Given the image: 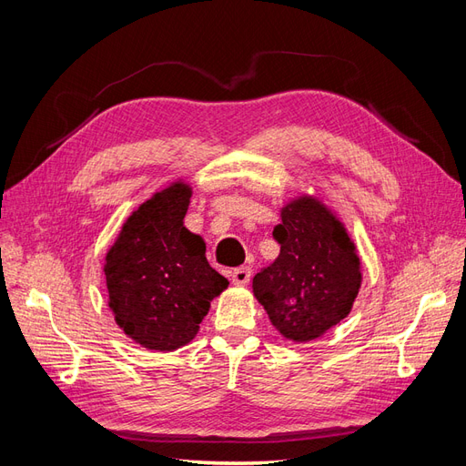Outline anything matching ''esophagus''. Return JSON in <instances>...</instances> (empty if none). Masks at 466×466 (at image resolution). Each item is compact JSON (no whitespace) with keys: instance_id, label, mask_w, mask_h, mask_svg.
<instances>
[{"instance_id":"1","label":"esophagus","mask_w":466,"mask_h":466,"mask_svg":"<svg viewBox=\"0 0 466 466\" xmlns=\"http://www.w3.org/2000/svg\"><path fill=\"white\" fill-rule=\"evenodd\" d=\"M250 276H252V272H250L248 266L235 268V270L231 272V279H233L235 286H247L250 281Z\"/></svg>"}]
</instances>
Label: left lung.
Returning <instances> with one entry per match:
<instances>
[{"mask_svg": "<svg viewBox=\"0 0 466 466\" xmlns=\"http://www.w3.org/2000/svg\"><path fill=\"white\" fill-rule=\"evenodd\" d=\"M279 255L252 279L276 330L293 342L322 336L348 317L361 286V264L342 221L313 196L281 208L274 228Z\"/></svg>", "mask_w": 466, "mask_h": 466, "instance_id": "left-lung-1", "label": "left lung"}]
</instances>
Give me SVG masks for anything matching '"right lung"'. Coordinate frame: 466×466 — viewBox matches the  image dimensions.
<instances>
[{
    "instance_id": "right-lung-1",
    "label": "right lung",
    "mask_w": 466,
    "mask_h": 466,
    "mask_svg": "<svg viewBox=\"0 0 466 466\" xmlns=\"http://www.w3.org/2000/svg\"><path fill=\"white\" fill-rule=\"evenodd\" d=\"M190 196L182 180L155 192L126 219L105 258L110 311L147 350L187 346L211 299L229 286L208 264L204 238L185 228Z\"/></svg>"
}]
</instances>
